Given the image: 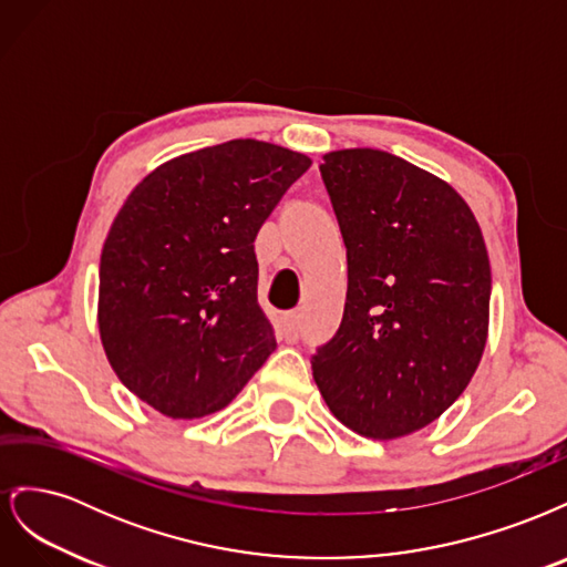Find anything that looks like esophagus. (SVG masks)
I'll use <instances>...</instances> for the list:
<instances>
[{
  "mask_svg": "<svg viewBox=\"0 0 567 567\" xmlns=\"http://www.w3.org/2000/svg\"><path fill=\"white\" fill-rule=\"evenodd\" d=\"M298 326H300V312H288L281 317V329L288 340L298 338Z\"/></svg>",
  "mask_w": 567,
  "mask_h": 567,
  "instance_id": "obj_1",
  "label": "esophagus"
}]
</instances>
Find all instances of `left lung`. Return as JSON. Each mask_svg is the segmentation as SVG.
I'll return each instance as SVG.
<instances>
[{"label":"left lung","instance_id":"8db88e82","mask_svg":"<svg viewBox=\"0 0 567 567\" xmlns=\"http://www.w3.org/2000/svg\"><path fill=\"white\" fill-rule=\"evenodd\" d=\"M348 248L340 329L312 357L331 414L371 440L437 421L468 388L489 331L492 271L468 203L379 148L319 165Z\"/></svg>","mask_w":567,"mask_h":567}]
</instances>
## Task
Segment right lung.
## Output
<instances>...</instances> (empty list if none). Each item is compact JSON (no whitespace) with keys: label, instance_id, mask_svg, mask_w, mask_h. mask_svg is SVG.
Returning <instances> with one entry per match:
<instances>
[{"label":"right lung","instance_id":"right-lung-1","mask_svg":"<svg viewBox=\"0 0 567 567\" xmlns=\"http://www.w3.org/2000/svg\"><path fill=\"white\" fill-rule=\"evenodd\" d=\"M312 161L234 140L158 165L123 203L99 265V336L123 385L167 419L225 409L277 348L252 241Z\"/></svg>","mask_w":567,"mask_h":567}]
</instances>
